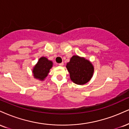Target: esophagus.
Instances as JSON below:
<instances>
[{
  "instance_id": "1",
  "label": "esophagus",
  "mask_w": 129,
  "mask_h": 129,
  "mask_svg": "<svg viewBox=\"0 0 129 129\" xmlns=\"http://www.w3.org/2000/svg\"><path fill=\"white\" fill-rule=\"evenodd\" d=\"M59 66H63V62H61V63H59Z\"/></svg>"
}]
</instances>
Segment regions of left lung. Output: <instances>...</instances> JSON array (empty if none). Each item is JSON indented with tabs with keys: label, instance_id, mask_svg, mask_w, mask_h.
Masks as SVG:
<instances>
[{
	"label": "left lung",
	"instance_id": "1",
	"mask_svg": "<svg viewBox=\"0 0 129 129\" xmlns=\"http://www.w3.org/2000/svg\"><path fill=\"white\" fill-rule=\"evenodd\" d=\"M71 80L77 85H84L91 80L94 73L92 63L85 58L74 55L66 66Z\"/></svg>",
	"mask_w": 129,
	"mask_h": 129
}]
</instances>
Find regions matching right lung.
<instances>
[{"label":"right lung","mask_w":129,"mask_h":129,"mask_svg":"<svg viewBox=\"0 0 129 129\" xmlns=\"http://www.w3.org/2000/svg\"><path fill=\"white\" fill-rule=\"evenodd\" d=\"M52 66V61L49 60L46 57L40 58L32 70L34 78L40 80H44V79L47 76Z\"/></svg>","instance_id":"obj_1"}]
</instances>
